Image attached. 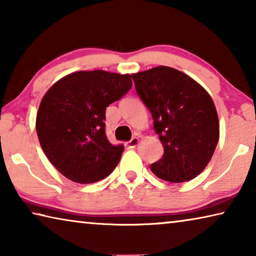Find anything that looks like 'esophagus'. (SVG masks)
<instances>
[{"mask_svg": "<svg viewBox=\"0 0 256 256\" xmlns=\"http://www.w3.org/2000/svg\"><path fill=\"white\" fill-rule=\"evenodd\" d=\"M138 142H140V138H138V136H134L132 138V140H130L128 142V146H130V148H136V146L138 144Z\"/></svg>", "mask_w": 256, "mask_h": 256, "instance_id": "obj_1", "label": "esophagus"}]
</instances>
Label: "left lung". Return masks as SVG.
Instances as JSON below:
<instances>
[{
    "label": "left lung",
    "instance_id": "1",
    "mask_svg": "<svg viewBox=\"0 0 256 256\" xmlns=\"http://www.w3.org/2000/svg\"><path fill=\"white\" fill-rule=\"evenodd\" d=\"M132 78L164 146L162 158L151 164V170L172 183L196 178L219 141V118L210 94L192 78L170 66L133 73Z\"/></svg>",
    "mask_w": 256,
    "mask_h": 256
}]
</instances>
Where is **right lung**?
<instances>
[{
	"instance_id": "obj_1",
	"label": "right lung",
	"mask_w": 256,
	"mask_h": 256,
	"mask_svg": "<svg viewBox=\"0 0 256 256\" xmlns=\"http://www.w3.org/2000/svg\"><path fill=\"white\" fill-rule=\"evenodd\" d=\"M131 86L130 74L94 70L73 72L47 90L37 112L36 131L46 157L63 176L89 184L115 170L124 146L108 141L106 107Z\"/></svg>"
}]
</instances>
